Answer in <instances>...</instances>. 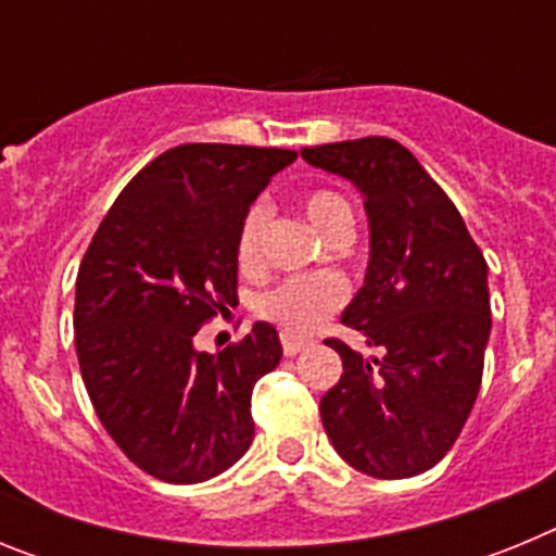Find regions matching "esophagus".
I'll list each match as a JSON object with an SVG mask.
<instances>
[{
  "mask_svg": "<svg viewBox=\"0 0 556 556\" xmlns=\"http://www.w3.org/2000/svg\"><path fill=\"white\" fill-rule=\"evenodd\" d=\"M281 345H283V353H287V356H294V353H301L303 348H308V339L306 337H292V333H283Z\"/></svg>",
  "mask_w": 556,
  "mask_h": 556,
  "instance_id": "obj_1",
  "label": "esophagus"
}]
</instances>
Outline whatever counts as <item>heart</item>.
I'll list each match as a JSON object with an SVG mask.
<instances>
[{
  "label": "heart",
  "instance_id": "heart-1",
  "mask_svg": "<svg viewBox=\"0 0 556 556\" xmlns=\"http://www.w3.org/2000/svg\"><path fill=\"white\" fill-rule=\"evenodd\" d=\"M303 208H306L308 223L320 233H326L339 217H351L348 203L333 191H314L306 198ZM264 223H267L264 203H253L244 211L239 233H236V258H239V264L255 262L258 244H262ZM342 298H345V289L331 275H294V278L264 289L255 298V312L262 314L264 320L287 328V331H308L320 320H326L328 314L342 303Z\"/></svg>",
  "mask_w": 556,
  "mask_h": 556
}]
</instances>
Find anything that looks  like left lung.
<instances>
[{
    "mask_svg": "<svg viewBox=\"0 0 556 556\" xmlns=\"http://www.w3.org/2000/svg\"><path fill=\"white\" fill-rule=\"evenodd\" d=\"M303 161L351 180L365 198L370 262L342 312L365 333L342 356V376L320 415L337 454L376 479L434 468L456 443L481 387L490 339L488 262L459 211L397 141L303 147Z\"/></svg>",
    "mask_w": 556,
    "mask_h": 556,
    "instance_id": "1",
    "label": "left lung"
}]
</instances>
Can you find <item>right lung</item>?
<instances>
[{
  "label": "right lung",
  "instance_id": "add662e5",
  "mask_svg": "<svg viewBox=\"0 0 556 556\" xmlns=\"http://www.w3.org/2000/svg\"><path fill=\"white\" fill-rule=\"evenodd\" d=\"M298 152L180 144L122 189L83 255L75 348L113 443L169 484L228 470L253 443L250 395L281 362L269 323L225 351L194 333L236 298L244 211Z\"/></svg>",
  "mask_w": 556,
  "mask_h": 556
}]
</instances>
